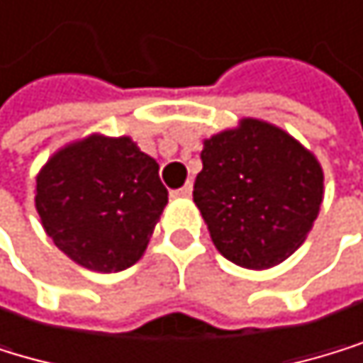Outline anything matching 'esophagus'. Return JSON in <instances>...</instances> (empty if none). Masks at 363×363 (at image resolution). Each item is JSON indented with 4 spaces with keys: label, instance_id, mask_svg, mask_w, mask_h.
<instances>
[{
    "label": "esophagus",
    "instance_id": "1",
    "mask_svg": "<svg viewBox=\"0 0 363 363\" xmlns=\"http://www.w3.org/2000/svg\"><path fill=\"white\" fill-rule=\"evenodd\" d=\"M191 191H194V185L191 183H185L180 189H174L172 191V196H180V198H189L191 196Z\"/></svg>",
    "mask_w": 363,
    "mask_h": 363
}]
</instances>
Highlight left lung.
<instances>
[{
  "label": "left lung",
  "instance_id": "1",
  "mask_svg": "<svg viewBox=\"0 0 363 363\" xmlns=\"http://www.w3.org/2000/svg\"><path fill=\"white\" fill-rule=\"evenodd\" d=\"M200 158L194 203L227 260L262 271L302 247L322 207L324 172L298 138L247 116L205 138Z\"/></svg>",
  "mask_w": 363,
  "mask_h": 363
}]
</instances>
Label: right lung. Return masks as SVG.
I'll list each match as a JSON object with an SVG mask.
<instances>
[{
  "label": "right lung",
  "instance_id": "1",
  "mask_svg": "<svg viewBox=\"0 0 363 363\" xmlns=\"http://www.w3.org/2000/svg\"><path fill=\"white\" fill-rule=\"evenodd\" d=\"M165 205L158 163L130 136L68 143L37 174L35 207L45 233L72 262L96 273L136 264Z\"/></svg>",
  "mask_w": 363,
  "mask_h": 363
}]
</instances>
